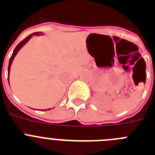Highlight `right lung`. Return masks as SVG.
I'll list each match as a JSON object with an SVG mask.
<instances>
[{
    "mask_svg": "<svg viewBox=\"0 0 155 155\" xmlns=\"http://www.w3.org/2000/svg\"><path fill=\"white\" fill-rule=\"evenodd\" d=\"M39 34H40V32H34V33L31 34V35H28V36H27L26 38H25V39H23V40L21 41V42H19L18 45V46H16L15 49L14 50V52H13V53H12V57H11L10 61H9V64H8V74H9V71H10L11 65H12V61H13V60H14V57H15V55H16V54H17V53H18V50H20V49H21V48L22 47V46H24V45L25 44V43H26V42H28V40H29L30 38H31V37L32 36V35H39ZM50 109H49V110H50Z\"/></svg>",
    "mask_w": 155,
    "mask_h": 155,
    "instance_id": "obj_1",
    "label": "right lung"
}]
</instances>
